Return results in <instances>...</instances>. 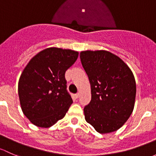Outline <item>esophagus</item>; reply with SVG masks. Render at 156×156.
I'll return each instance as SVG.
<instances>
[{
    "mask_svg": "<svg viewBox=\"0 0 156 156\" xmlns=\"http://www.w3.org/2000/svg\"><path fill=\"white\" fill-rule=\"evenodd\" d=\"M80 92H77L76 94H74V98H79V97H80Z\"/></svg>",
    "mask_w": 156,
    "mask_h": 156,
    "instance_id": "1",
    "label": "esophagus"
}]
</instances>
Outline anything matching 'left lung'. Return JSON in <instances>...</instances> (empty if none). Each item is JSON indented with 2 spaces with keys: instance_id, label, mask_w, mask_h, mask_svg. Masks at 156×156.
<instances>
[{
  "instance_id": "obj_1",
  "label": "left lung",
  "mask_w": 156,
  "mask_h": 156,
  "mask_svg": "<svg viewBox=\"0 0 156 156\" xmlns=\"http://www.w3.org/2000/svg\"><path fill=\"white\" fill-rule=\"evenodd\" d=\"M80 57L91 85V101L84 107L86 121L100 134L119 129L134 110L136 82L132 71L108 51H83Z\"/></svg>"
}]
</instances>
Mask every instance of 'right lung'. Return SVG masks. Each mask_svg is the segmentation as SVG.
I'll use <instances>...</instances> for the list:
<instances>
[{
	"label": "right lung",
	"mask_w": 156,
	"mask_h": 156,
	"mask_svg": "<svg viewBox=\"0 0 156 156\" xmlns=\"http://www.w3.org/2000/svg\"><path fill=\"white\" fill-rule=\"evenodd\" d=\"M79 52L51 47L32 58L19 78L21 107L34 126L49 128L65 117L73 103L67 90L65 72Z\"/></svg>",
	"instance_id": "add662e5"
}]
</instances>
